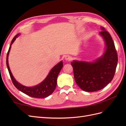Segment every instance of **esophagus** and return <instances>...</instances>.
<instances>
[{"label": "esophagus", "mask_w": 126, "mask_h": 126, "mask_svg": "<svg viewBox=\"0 0 126 126\" xmlns=\"http://www.w3.org/2000/svg\"><path fill=\"white\" fill-rule=\"evenodd\" d=\"M72 59V57L70 56L69 55H66L65 57H64V60L67 62H69Z\"/></svg>", "instance_id": "esophagus-1"}]
</instances>
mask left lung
I'll use <instances>...</instances> for the list:
<instances>
[{
  "label": "left lung",
  "mask_w": 126,
  "mask_h": 126,
  "mask_svg": "<svg viewBox=\"0 0 126 126\" xmlns=\"http://www.w3.org/2000/svg\"><path fill=\"white\" fill-rule=\"evenodd\" d=\"M100 28L102 32L99 35L105 44L102 55L92 62L74 60L71 62L76 83L87 92L104 88L111 81L117 66L118 56L112 38L104 27Z\"/></svg>",
  "instance_id": "obj_1"
}]
</instances>
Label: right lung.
Returning a JSON list of instances; mask_svg holds the SVG:
<instances>
[{
    "instance_id": "obj_1",
    "label": "right lung",
    "mask_w": 126,
    "mask_h": 126,
    "mask_svg": "<svg viewBox=\"0 0 126 126\" xmlns=\"http://www.w3.org/2000/svg\"><path fill=\"white\" fill-rule=\"evenodd\" d=\"M20 35V33H18L13 39L7 55L6 64L11 80H12L13 84L16 87L17 89L29 96L38 98H46L49 96H50L56 89L57 86V77H58L59 72L63 67V61H60V62L56 64L54 67H53L52 69L49 71L47 77L45 78L43 81L39 83V84L32 87H27L21 85V83L18 82L14 78L10 69L8 63V56L9 55L11 45H12L15 40Z\"/></svg>"
}]
</instances>
